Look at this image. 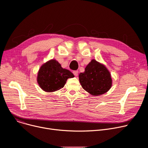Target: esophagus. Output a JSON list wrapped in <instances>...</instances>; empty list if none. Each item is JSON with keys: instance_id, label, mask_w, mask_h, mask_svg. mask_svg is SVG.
<instances>
[{"instance_id": "esophagus-1", "label": "esophagus", "mask_w": 148, "mask_h": 148, "mask_svg": "<svg viewBox=\"0 0 148 148\" xmlns=\"http://www.w3.org/2000/svg\"><path fill=\"white\" fill-rule=\"evenodd\" d=\"M73 74H74L75 76H78V71H73Z\"/></svg>"}]
</instances>
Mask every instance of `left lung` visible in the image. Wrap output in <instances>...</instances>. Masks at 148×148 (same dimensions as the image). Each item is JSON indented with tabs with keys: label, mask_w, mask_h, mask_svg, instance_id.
<instances>
[{
	"label": "left lung",
	"mask_w": 148,
	"mask_h": 148,
	"mask_svg": "<svg viewBox=\"0 0 148 148\" xmlns=\"http://www.w3.org/2000/svg\"><path fill=\"white\" fill-rule=\"evenodd\" d=\"M79 81L82 88L93 96H99L108 92L112 87L110 72L102 63L92 59L79 74Z\"/></svg>",
	"instance_id": "obj_1"
}]
</instances>
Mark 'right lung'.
I'll return each instance as SVG.
<instances>
[{
  "label": "right lung",
  "instance_id": "obj_1",
  "mask_svg": "<svg viewBox=\"0 0 148 148\" xmlns=\"http://www.w3.org/2000/svg\"><path fill=\"white\" fill-rule=\"evenodd\" d=\"M73 77L74 75L70 71L63 69L56 60L51 59L39 69L37 81L43 91L52 92L64 87L67 79Z\"/></svg>",
  "mask_w": 148,
  "mask_h": 148
}]
</instances>
